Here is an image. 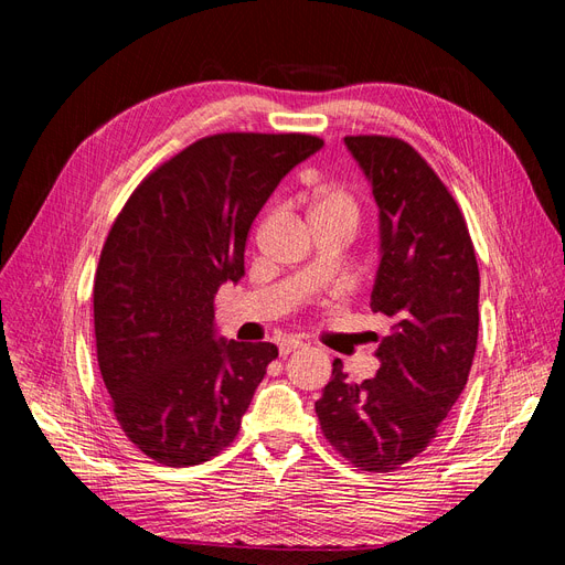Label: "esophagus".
Returning a JSON list of instances; mask_svg holds the SVG:
<instances>
[{
	"label": "esophagus",
	"mask_w": 565,
	"mask_h": 565,
	"mask_svg": "<svg viewBox=\"0 0 565 565\" xmlns=\"http://www.w3.org/2000/svg\"><path fill=\"white\" fill-rule=\"evenodd\" d=\"M301 347V341H297V339H282L280 341V347H278V351H280V355L285 358V355H289L292 351H297Z\"/></svg>",
	"instance_id": "1"
}]
</instances>
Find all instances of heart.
I'll return each instance as SVG.
<instances>
[{"instance_id": "1", "label": "heart", "mask_w": 565, "mask_h": 565, "mask_svg": "<svg viewBox=\"0 0 565 565\" xmlns=\"http://www.w3.org/2000/svg\"><path fill=\"white\" fill-rule=\"evenodd\" d=\"M313 214H341V216H349V218L355 221L358 210H355L353 198H349L347 193H341V191H324V193L316 195V200H313L311 216H313Z\"/></svg>"}]
</instances>
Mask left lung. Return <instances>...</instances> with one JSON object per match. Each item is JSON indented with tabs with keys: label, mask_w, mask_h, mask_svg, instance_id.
Segmentation results:
<instances>
[{
	"label": "left lung",
	"mask_w": 565,
	"mask_h": 565,
	"mask_svg": "<svg viewBox=\"0 0 565 565\" xmlns=\"http://www.w3.org/2000/svg\"><path fill=\"white\" fill-rule=\"evenodd\" d=\"M344 143L380 210L370 306L393 324L374 351L372 380L355 384L341 361L332 363L316 415L341 457L384 473L429 448L467 386L481 278L465 216L413 146L393 136H347Z\"/></svg>",
	"instance_id": "1"
}]
</instances>
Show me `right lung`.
Listing matches in <instances>:
<instances>
[{
    "instance_id": "obj_1",
    "label": "right lung",
    "mask_w": 565,
    "mask_h": 565,
    "mask_svg": "<svg viewBox=\"0 0 565 565\" xmlns=\"http://www.w3.org/2000/svg\"><path fill=\"white\" fill-rule=\"evenodd\" d=\"M320 148L309 134H214L117 214L94 278L96 355L119 426L158 465H202L241 431L278 347L218 337L214 295L245 276L252 221Z\"/></svg>"
}]
</instances>
